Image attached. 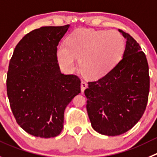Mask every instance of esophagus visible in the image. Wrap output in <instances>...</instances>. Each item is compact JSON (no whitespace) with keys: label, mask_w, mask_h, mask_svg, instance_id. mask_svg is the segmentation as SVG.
Masks as SVG:
<instances>
[{"label":"esophagus","mask_w":157,"mask_h":157,"mask_svg":"<svg viewBox=\"0 0 157 157\" xmlns=\"http://www.w3.org/2000/svg\"><path fill=\"white\" fill-rule=\"evenodd\" d=\"M87 87V83H86L85 81H81V83H80V88H81V92L83 93L84 90Z\"/></svg>","instance_id":"34e87169"}]
</instances>
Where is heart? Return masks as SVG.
<instances>
[{"mask_svg": "<svg viewBox=\"0 0 157 157\" xmlns=\"http://www.w3.org/2000/svg\"><path fill=\"white\" fill-rule=\"evenodd\" d=\"M125 42L115 30L78 29L72 32L57 50V59L67 72L74 71L79 59L84 77L98 80L119 63L125 52Z\"/></svg>", "mask_w": 157, "mask_h": 157, "instance_id": "obj_1", "label": "heart"}]
</instances>
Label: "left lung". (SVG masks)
<instances>
[{
	"mask_svg": "<svg viewBox=\"0 0 157 157\" xmlns=\"http://www.w3.org/2000/svg\"><path fill=\"white\" fill-rule=\"evenodd\" d=\"M126 39L118 64L84 90L92 128L105 136H119L131 129L146 109L149 92V66L140 44L118 29Z\"/></svg>",
	"mask_w": 157,
	"mask_h": 157,
	"instance_id": "left-lung-1",
	"label": "left lung"
}]
</instances>
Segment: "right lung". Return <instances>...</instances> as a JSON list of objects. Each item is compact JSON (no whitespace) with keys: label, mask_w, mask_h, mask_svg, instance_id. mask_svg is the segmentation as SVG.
Returning a JSON list of instances; mask_svg holds the SVG:
<instances>
[{"label":"right lung","mask_w":157,"mask_h":157,"mask_svg":"<svg viewBox=\"0 0 157 157\" xmlns=\"http://www.w3.org/2000/svg\"><path fill=\"white\" fill-rule=\"evenodd\" d=\"M70 25L35 29L17 43L9 63L7 93L16 121L26 132L51 138L63 128L64 111L80 93V80L63 74L57 45Z\"/></svg>","instance_id":"1"}]
</instances>
